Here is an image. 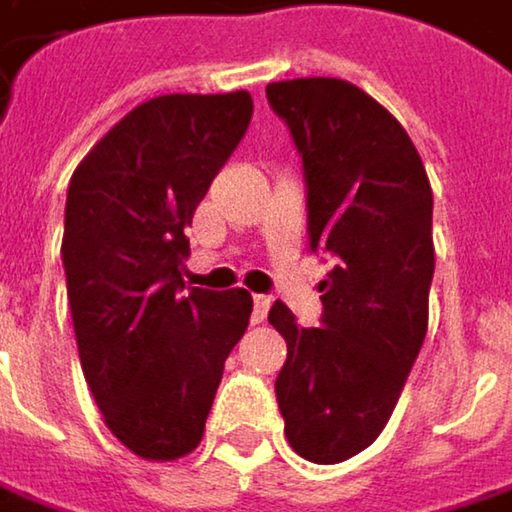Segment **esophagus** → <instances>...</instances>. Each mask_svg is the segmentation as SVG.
Wrapping results in <instances>:
<instances>
[{
    "label": "esophagus",
    "instance_id": "esophagus-1",
    "mask_svg": "<svg viewBox=\"0 0 512 512\" xmlns=\"http://www.w3.org/2000/svg\"><path fill=\"white\" fill-rule=\"evenodd\" d=\"M252 302H255V307H252V322L257 325V322L266 319V310H269V302H272V299H269V296H255Z\"/></svg>",
    "mask_w": 512,
    "mask_h": 512
}]
</instances>
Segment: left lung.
<instances>
[{
  "instance_id": "obj_1",
  "label": "left lung",
  "mask_w": 512,
  "mask_h": 512,
  "mask_svg": "<svg viewBox=\"0 0 512 512\" xmlns=\"http://www.w3.org/2000/svg\"><path fill=\"white\" fill-rule=\"evenodd\" d=\"M266 99L302 155L310 252L334 260L319 328L269 310L287 340L278 410L296 454L343 463L378 440L425 343L434 196L407 131L360 87L293 78Z\"/></svg>"
}]
</instances>
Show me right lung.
I'll return each mask as SVG.
<instances>
[{"instance_id": "right-lung-1", "label": "right lung", "mask_w": 512, "mask_h": 512, "mask_svg": "<svg viewBox=\"0 0 512 512\" xmlns=\"http://www.w3.org/2000/svg\"><path fill=\"white\" fill-rule=\"evenodd\" d=\"M252 122L246 90L137 105L72 172L61 260L87 387L105 425L146 460L205 434L225 357L246 334V290H184V228Z\"/></svg>"}]
</instances>
